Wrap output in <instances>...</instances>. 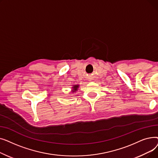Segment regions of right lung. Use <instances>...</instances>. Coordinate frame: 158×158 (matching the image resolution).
Wrapping results in <instances>:
<instances>
[{
	"label": "right lung",
	"mask_w": 158,
	"mask_h": 158,
	"mask_svg": "<svg viewBox=\"0 0 158 158\" xmlns=\"http://www.w3.org/2000/svg\"><path fill=\"white\" fill-rule=\"evenodd\" d=\"M78 88H79V85H73V86L72 87V92H75L76 91H77Z\"/></svg>",
	"instance_id": "add662e5"
}]
</instances>
